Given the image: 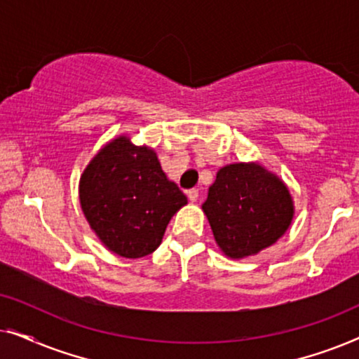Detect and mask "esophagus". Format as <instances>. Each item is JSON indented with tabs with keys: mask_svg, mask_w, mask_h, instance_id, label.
Wrapping results in <instances>:
<instances>
[{
	"mask_svg": "<svg viewBox=\"0 0 359 359\" xmlns=\"http://www.w3.org/2000/svg\"><path fill=\"white\" fill-rule=\"evenodd\" d=\"M188 198H189L191 203H196V201H198V198H199V191L198 189H189L188 191Z\"/></svg>",
	"mask_w": 359,
	"mask_h": 359,
	"instance_id": "esophagus-1",
	"label": "esophagus"
}]
</instances>
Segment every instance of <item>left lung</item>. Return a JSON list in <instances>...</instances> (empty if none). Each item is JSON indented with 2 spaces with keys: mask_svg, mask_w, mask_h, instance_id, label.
Returning <instances> with one entry per match:
<instances>
[{
  "mask_svg": "<svg viewBox=\"0 0 359 359\" xmlns=\"http://www.w3.org/2000/svg\"><path fill=\"white\" fill-rule=\"evenodd\" d=\"M220 250L233 259L276 243L294 215L289 189L258 163H233L217 171L203 204Z\"/></svg>",
  "mask_w": 359,
  "mask_h": 359,
  "instance_id": "obj_1",
  "label": "left lung"
}]
</instances>
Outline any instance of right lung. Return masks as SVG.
I'll return each mask as SVG.
<instances>
[{
    "label": "right lung",
    "mask_w": 359,
    "mask_h": 359,
    "mask_svg": "<svg viewBox=\"0 0 359 359\" xmlns=\"http://www.w3.org/2000/svg\"><path fill=\"white\" fill-rule=\"evenodd\" d=\"M83 214L97 238L124 258H142L160 247L171 217L188 204L166 178L156 154L129 137L111 140L80 178Z\"/></svg>",
    "instance_id": "1"
}]
</instances>
